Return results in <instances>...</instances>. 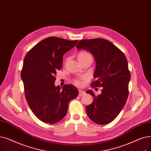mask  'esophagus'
Here are the masks:
<instances>
[{"instance_id": "esophagus-1", "label": "esophagus", "mask_w": 151, "mask_h": 151, "mask_svg": "<svg viewBox=\"0 0 151 151\" xmlns=\"http://www.w3.org/2000/svg\"><path fill=\"white\" fill-rule=\"evenodd\" d=\"M78 91H79V96H82L83 95L85 94V91H83V90H81V89H79L78 90Z\"/></svg>"}]
</instances>
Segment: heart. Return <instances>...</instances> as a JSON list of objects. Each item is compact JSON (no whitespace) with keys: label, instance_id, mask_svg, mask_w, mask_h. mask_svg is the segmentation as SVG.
I'll use <instances>...</instances> for the list:
<instances>
[{"label":"heart","instance_id":"b5f03b06","mask_svg":"<svg viewBox=\"0 0 151 151\" xmlns=\"http://www.w3.org/2000/svg\"><path fill=\"white\" fill-rule=\"evenodd\" d=\"M91 57V54L89 53H88V52H85V51L81 52L80 53L78 54V58H86V57ZM75 84L76 85V86H82L83 83L80 80H76L75 81Z\"/></svg>","mask_w":151,"mask_h":151}]
</instances>
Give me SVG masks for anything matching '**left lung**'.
<instances>
[{
    "instance_id": "1",
    "label": "left lung",
    "mask_w": 151,
    "mask_h": 151,
    "mask_svg": "<svg viewBox=\"0 0 151 151\" xmlns=\"http://www.w3.org/2000/svg\"><path fill=\"white\" fill-rule=\"evenodd\" d=\"M76 48L89 51L94 57L96 67L91 87H103L102 93L96 96L92 90L86 93L93 99L86 110L89 119L99 124L112 122L121 112L127 101L131 74L128 61L115 45L102 38L80 41Z\"/></svg>"
}]
</instances>
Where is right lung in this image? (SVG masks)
Here are the masks:
<instances>
[{
    "mask_svg": "<svg viewBox=\"0 0 151 151\" xmlns=\"http://www.w3.org/2000/svg\"><path fill=\"white\" fill-rule=\"evenodd\" d=\"M49 37L37 43L26 55L21 72L26 99L33 114L44 123L54 124L66 115L70 101L78 96L76 88L55 86L63 56L78 42Z\"/></svg>",
    "mask_w": 151,
    "mask_h": 151,
    "instance_id": "1",
    "label": "right lung"
}]
</instances>
